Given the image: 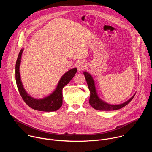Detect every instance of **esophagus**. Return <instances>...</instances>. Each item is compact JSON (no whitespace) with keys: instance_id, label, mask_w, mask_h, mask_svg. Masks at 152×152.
Returning <instances> with one entry per match:
<instances>
[{"instance_id":"1","label":"esophagus","mask_w":152,"mask_h":152,"mask_svg":"<svg viewBox=\"0 0 152 152\" xmlns=\"http://www.w3.org/2000/svg\"><path fill=\"white\" fill-rule=\"evenodd\" d=\"M86 67V64L83 62H79L77 65V68L79 72H82Z\"/></svg>"}]
</instances>
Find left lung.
Masks as SVG:
<instances>
[{"instance_id": "8db88e82", "label": "left lung", "mask_w": 152, "mask_h": 152, "mask_svg": "<svg viewBox=\"0 0 152 152\" xmlns=\"http://www.w3.org/2000/svg\"><path fill=\"white\" fill-rule=\"evenodd\" d=\"M86 79V82H87L88 88L90 91V97L89 103L90 105L94 108V109L99 111H115L121 109L123 107L127 105L130 102H131L134 97L136 93L134 95L130 98L126 102L118 104H111L105 102L104 100L101 99L98 96L97 90L96 88L95 82L93 79L91 75L88 72H83Z\"/></svg>"}]
</instances>
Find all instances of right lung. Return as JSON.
Masks as SVG:
<instances>
[{"instance_id": "obj_1", "label": "right lung", "mask_w": 152, "mask_h": 152, "mask_svg": "<svg viewBox=\"0 0 152 152\" xmlns=\"http://www.w3.org/2000/svg\"><path fill=\"white\" fill-rule=\"evenodd\" d=\"M23 50L24 48L20 50L15 64V80L21 97L29 107L35 110L45 112L58 110L62 104V89L74 77L77 69H72L65 73L59 79L55 90L49 95L41 99H35L26 92L21 79L20 66Z\"/></svg>"}]
</instances>
